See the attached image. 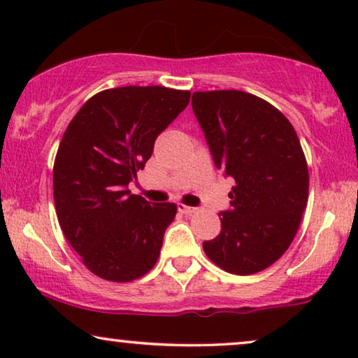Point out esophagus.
<instances>
[{
	"mask_svg": "<svg viewBox=\"0 0 358 358\" xmlns=\"http://www.w3.org/2000/svg\"><path fill=\"white\" fill-rule=\"evenodd\" d=\"M178 210L180 213H185V215L195 212L194 207H189V205H184V203H178Z\"/></svg>",
	"mask_w": 358,
	"mask_h": 358,
	"instance_id": "1",
	"label": "esophagus"
}]
</instances>
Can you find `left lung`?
Masks as SVG:
<instances>
[{"label": "left lung", "instance_id": "8db88e82", "mask_svg": "<svg viewBox=\"0 0 358 358\" xmlns=\"http://www.w3.org/2000/svg\"><path fill=\"white\" fill-rule=\"evenodd\" d=\"M192 110L213 163L236 185L222 231L203 251L223 271L251 275L290 246L308 202V166L287 117L244 91L194 92Z\"/></svg>", "mask_w": 358, "mask_h": 358}]
</instances>
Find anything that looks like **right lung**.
Returning a JSON list of instances; mask_svg holds the SVG:
<instances>
[{
	"instance_id": "add662e5",
	"label": "right lung",
	"mask_w": 358,
	"mask_h": 358,
	"mask_svg": "<svg viewBox=\"0 0 358 358\" xmlns=\"http://www.w3.org/2000/svg\"><path fill=\"white\" fill-rule=\"evenodd\" d=\"M190 92L124 86L92 96L65 130L53 166L62 231L97 277L130 282L159 257L174 203L131 194L155 141L189 104Z\"/></svg>"
}]
</instances>
